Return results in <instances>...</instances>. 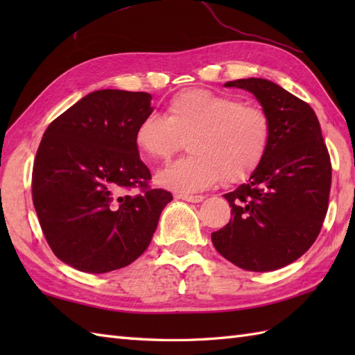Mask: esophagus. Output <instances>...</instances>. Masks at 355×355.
<instances>
[{
	"mask_svg": "<svg viewBox=\"0 0 355 355\" xmlns=\"http://www.w3.org/2000/svg\"><path fill=\"white\" fill-rule=\"evenodd\" d=\"M177 198L187 201V202H201L202 200H205L202 195H183V193H178Z\"/></svg>",
	"mask_w": 355,
	"mask_h": 355,
	"instance_id": "1",
	"label": "esophagus"
}]
</instances>
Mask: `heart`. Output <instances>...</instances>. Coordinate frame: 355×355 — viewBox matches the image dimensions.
I'll return each instance as SVG.
<instances>
[{"instance_id":"heart-1","label":"heart","mask_w":355,"mask_h":355,"mask_svg":"<svg viewBox=\"0 0 355 355\" xmlns=\"http://www.w3.org/2000/svg\"><path fill=\"white\" fill-rule=\"evenodd\" d=\"M192 155L172 163L157 183L192 193L221 182L236 183L258 168L271 140L266 111L229 94L186 89L175 94L164 116L150 112L135 126L134 143L150 162H168L187 140Z\"/></svg>"}]
</instances>
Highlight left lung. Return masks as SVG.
Returning a JSON list of instances; mask_svg holds the SVG:
<instances>
[{
  "label": "left lung",
  "instance_id": "obj_1",
  "mask_svg": "<svg viewBox=\"0 0 355 355\" xmlns=\"http://www.w3.org/2000/svg\"><path fill=\"white\" fill-rule=\"evenodd\" d=\"M224 87L258 99L271 120V140L247 182L224 195L233 218L212 233V243L239 268L273 271L299 259L319 236L331 189L329 154L306 102L261 78Z\"/></svg>",
  "mask_w": 355,
  "mask_h": 355
}]
</instances>
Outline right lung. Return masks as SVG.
<instances>
[{
  "instance_id": "obj_1",
  "label": "right lung",
  "mask_w": 355,
  "mask_h": 355,
  "mask_svg": "<svg viewBox=\"0 0 355 355\" xmlns=\"http://www.w3.org/2000/svg\"><path fill=\"white\" fill-rule=\"evenodd\" d=\"M153 96L99 89L53 120L37 148L32 195L50 248L67 266L108 273L146 250L172 201L150 189V172L134 143L135 126L153 112ZM132 187L140 194L125 192Z\"/></svg>"
}]
</instances>
